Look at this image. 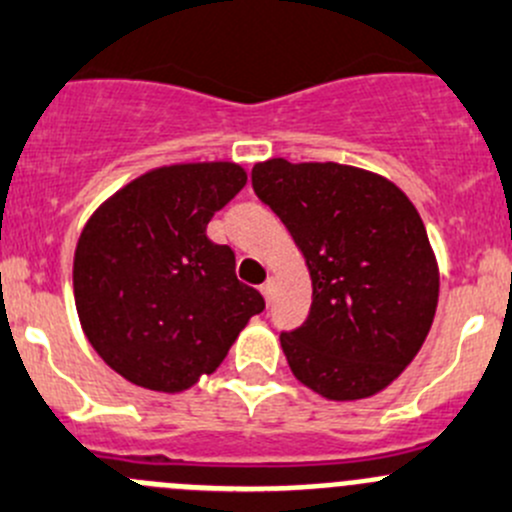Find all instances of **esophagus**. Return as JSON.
Returning a JSON list of instances; mask_svg holds the SVG:
<instances>
[{
	"label": "esophagus",
	"mask_w": 512,
	"mask_h": 512,
	"mask_svg": "<svg viewBox=\"0 0 512 512\" xmlns=\"http://www.w3.org/2000/svg\"><path fill=\"white\" fill-rule=\"evenodd\" d=\"M274 289H276V281H274V276H269V279L261 284V294H264L266 301H271V296H274Z\"/></svg>",
	"instance_id": "obj_1"
}]
</instances>
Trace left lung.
I'll use <instances>...</instances> for the list:
<instances>
[{
  "label": "left lung",
  "mask_w": 512,
  "mask_h": 512,
  "mask_svg": "<svg viewBox=\"0 0 512 512\" xmlns=\"http://www.w3.org/2000/svg\"><path fill=\"white\" fill-rule=\"evenodd\" d=\"M251 180L311 276L309 319L281 334L291 372L332 402L374 397L435 319L440 269L420 213L392 180L354 165L271 158Z\"/></svg>",
  "instance_id": "1"
}]
</instances>
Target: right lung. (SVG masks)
Here are the masks:
<instances>
[{
  "instance_id": "1",
  "label": "right lung",
  "mask_w": 512,
  "mask_h": 512,
  "mask_svg": "<svg viewBox=\"0 0 512 512\" xmlns=\"http://www.w3.org/2000/svg\"><path fill=\"white\" fill-rule=\"evenodd\" d=\"M231 160L153 168L87 218L72 289L87 342L138 387L178 394L226 359L264 296L236 279V256L206 236L243 186Z\"/></svg>"
}]
</instances>
